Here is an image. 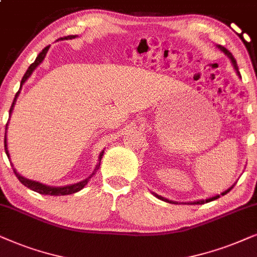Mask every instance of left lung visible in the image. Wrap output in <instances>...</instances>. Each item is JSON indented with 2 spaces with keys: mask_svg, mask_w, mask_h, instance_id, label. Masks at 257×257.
<instances>
[{
  "mask_svg": "<svg viewBox=\"0 0 257 257\" xmlns=\"http://www.w3.org/2000/svg\"><path fill=\"white\" fill-rule=\"evenodd\" d=\"M221 48V50H223V53H225L228 55L229 57H230V60H231V62H232V64H234V68H235V70H236V73H237L238 75H240V71H238V67H237V63H236V60H235V57L232 56V54L230 53V51H229L228 49H225L224 47H222V46H218ZM232 188H234V186L232 187H230L229 188L228 190H225L224 193H222L221 195L222 196H223V195H225L227 193H229V191H230ZM221 195H216V196H214V197H211V198H207V200H202V201H197V202H193V203H190V204H204V203H208V202H210V201H214V200H216V198H220L221 197ZM156 197H159L160 200H162V201H166V202H169V203H174V204H176V202H173V201H169V200H167V198H164V197H161V196H159V195H156Z\"/></svg>",
  "mask_w": 257,
  "mask_h": 257,
  "instance_id": "obj_1",
  "label": "left lung"
}]
</instances>
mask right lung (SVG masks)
Returning <instances> with one entry per match:
<instances>
[{"label":"right lung","instance_id":"obj_1","mask_svg":"<svg viewBox=\"0 0 257 257\" xmlns=\"http://www.w3.org/2000/svg\"><path fill=\"white\" fill-rule=\"evenodd\" d=\"M74 37H76L75 35H69V36H64V37H61V39H74ZM48 49H49V46H47L46 48H44V49L41 51V53L39 54V56L36 57V60L34 61V62L30 64L29 66V68L28 69H27V71H26V74H25V76L22 77V81H21V87H22V84L25 83V81L27 80V78H28L30 75H32V73L34 71V69H35V68L39 66V64L42 62L43 61V59L44 57H46V54H47V51H48ZM21 87H20V89H19V91H17L16 93V95H15V98H14V101H13V104H12V107H10V110H9V114H12V110H13V108H14V104H15V102H16V97H17V95L20 94V90H21ZM8 125V124H7ZM6 125V126H7ZM5 150H6V154H7V156H8V159H9V154H8V150H7V139H6V135H5ZM103 153L104 152H102L101 154H100V160H98V163H97V166H96V169H98L100 168V164H101V159H102V155H103ZM10 161V160H9ZM13 170H14V173H15V175H16V177L17 179H19V181L20 182H21L23 186H26L27 188H29V189H32V190H34V191H36V193H39V194H42V195H50V196H61V195H69V194H74V193H76V191H80L82 188H83L85 184L88 183V181H89V179H90V177H88L87 180H84V181H82V182H80V183H76V184H71V186H67V187H61V188H55V187H48V186H44V184H42V183H39V182H35V181H30V180H28V179H25V177H22L21 175H19V174L16 173V170L13 168ZM94 175V174H93ZM91 175V176H93Z\"/></svg>","mask_w":257,"mask_h":257}]
</instances>
